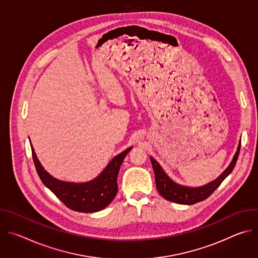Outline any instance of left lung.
I'll return each instance as SVG.
<instances>
[{
  "label": "left lung",
  "instance_id": "obj_1",
  "mask_svg": "<svg viewBox=\"0 0 258 258\" xmlns=\"http://www.w3.org/2000/svg\"><path fill=\"white\" fill-rule=\"evenodd\" d=\"M240 148H241V142L238 146V150L232 162L228 166V168L215 180L209 182L208 185H205L199 188H189V187H183V186L177 185V183L172 181L166 175V173L163 171L159 163L153 157H150V160L152 162V166L154 169V173H155L156 188L159 194L164 199L171 202L178 203V204L191 205V204H195L197 202L205 200L219 187V185L223 182V180L232 172V170L234 169L237 163L239 153H240Z\"/></svg>",
  "mask_w": 258,
  "mask_h": 258
}]
</instances>
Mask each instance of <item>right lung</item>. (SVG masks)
Segmentation results:
<instances>
[{
  "label": "right lung",
  "instance_id": "1",
  "mask_svg": "<svg viewBox=\"0 0 258 258\" xmlns=\"http://www.w3.org/2000/svg\"><path fill=\"white\" fill-rule=\"evenodd\" d=\"M132 148L115 156L104 171L95 179L83 182H67L50 175L40 163L33 148L34 166L44 185L50 189L68 208L79 212H96L108 206L117 194V175L122 161Z\"/></svg>",
  "mask_w": 258,
  "mask_h": 258
}]
</instances>
